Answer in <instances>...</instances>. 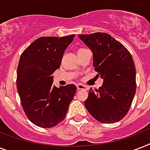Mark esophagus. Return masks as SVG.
Returning a JSON list of instances; mask_svg holds the SVG:
<instances>
[{
    "label": "esophagus",
    "instance_id": "esophagus-1",
    "mask_svg": "<svg viewBox=\"0 0 150 150\" xmlns=\"http://www.w3.org/2000/svg\"><path fill=\"white\" fill-rule=\"evenodd\" d=\"M76 87H77L78 90H79V89H84V90H87V86H86L85 85L82 84H77L76 85Z\"/></svg>",
    "mask_w": 150,
    "mask_h": 150
}]
</instances>
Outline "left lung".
Masks as SVG:
<instances>
[{"label":"left lung","mask_w":150,"mask_h":150,"mask_svg":"<svg viewBox=\"0 0 150 150\" xmlns=\"http://www.w3.org/2000/svg\"><path fill=\"white\" fill-rule=\"evenodd\" d=\"M79 37L93 52L95 71L103 79L98 89H89L85 107L101 123L121 121L128 114L136 91L135 67L130 52L105 33Z\"/></svg>","instance_id":"1"}]
</instances>
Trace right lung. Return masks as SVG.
Instances as JSON below:
<instances>
[{
	"instance_id": "obj_1",
	"label": "right lung",
	"mask_w": 150,
	"mask_h": 150,
	"mask_svg": "<svg viewBox=\"0 0 150 150\" xmlns=\"http://www.w3.org/2000/svg\"><path fill=\"white\" fill-rule=\"evenodd\" d=\"M75 35L40 37L22 52L17 69V89L29 121L41 128H52L63 121L72 101L74 84L57 88L52 74L60 68L64 50Z\"/></svg>"
}]
</instances>
